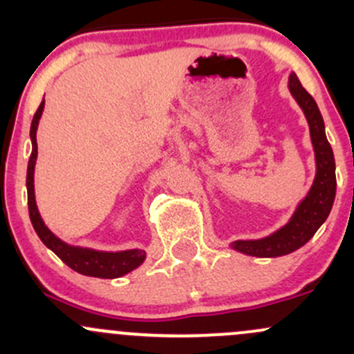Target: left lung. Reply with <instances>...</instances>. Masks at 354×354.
<instances>
[{
    "label": "left lung",
    "mask_w": 354,
    "mask_h": 354,
    "mask_svg": "<svg viewBox=\"0 0 354 354\" xmlns=\"http://www.w3.org/2000/svg\"><path fill=\"white\" fill-rule=\"evenodd\" d=\"M288 87L308 121L310 138H312L313 152H315V180L306 197L298 203L291 219L281 230L260 240H238L231 243V248L245 255L272 259V257H283L301 248L326 223L335 198L334 154L326 137V127H324L319 106L313 101L312 95L303 88L301 82L295 73L289 75Z\"/></svg>",
    "instance_id": "left-lung-1"
}]
</instances>
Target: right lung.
Returning a JSON list of instances; mask_svg holds the SVG:
<instances>
[{
    "label": "right lung",
    "mask_w": 354,
    "mask_h": 354,
    "mask_svg": "<svg viewBox=\"0 0 354 354\" xmlns=\"http://www.w3.org/2000/svg\"><path fill=\"white\" fill-rule=\"evenodd\" d=\"M44 111V101L41 102L39 109L35 111L34 120L30 124V140H32V154L27 166V198H28V216H30L32 226L35 233L41 238V241L49 250L56 253L70 269L77 270L78 274L91 277H101V279H116L124 276L142 266L145 260L144 250H123V252H99V250L84 248V246L68 245L59 240L51 230L44 224L41 214H39L37 203H35L34 194V169L35 160H37V127L39 120Z\"/></svg>",
    "instance_id": "add662e5"
}]
</instances>
